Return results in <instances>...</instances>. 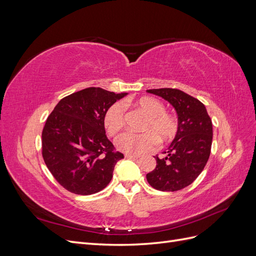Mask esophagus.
<instances>
[{
  "mask_svg": "<svg viewBox=\"0 0 256 256\" xmlns=\"http://www.w3.org/2000/svg\"><path fill=\"white\" fill-rule=\"evenodd\" d=\"M125 157L129 158V159H138V158H140V156H138V154H126Z\"/></svg>",
  "mask_w": 256,
  "mask_h": 256,
  "instance_id": "1",
  "label": "esophagus"
}]
</instances>
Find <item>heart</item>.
<instances>
[{
	"label": "heart",
	"mask_w": 256,
	"mask_h": 256,
	"mask_svg": "<svg viewBox=\"0 0 256 256\" xmlns=\"http://www.w3.org/2000/svg\"><path fill=\"white\" fill-rule=\"evenodd\" d=\"M136 106L142 110L147 118L142 130L145 132H125L115 141L116 148L129 154H141L152 150L157 145L168 144L175 138L178 125L173 116L164 112V106L159 100L152 97H142L136 102ZM124 108L120 104H114L106 110L104 125L108 134H118L124 126Z\"/></svg>",
	"instance_id": "heart-1"
}]
</instances>
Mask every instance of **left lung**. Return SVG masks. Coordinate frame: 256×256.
Segmentation results:
<instances>
[{"label": "left lung", "instance_id": "1", "mask_svg": "<svg viewBox=\"0 0 256 256\" xmlns=\"http://www.w3.org/2000/svg\"><path fill=\"white\" fill-rule=\"evenodd\" d=\"M171 104L177 114L178 130L164 156H154L157 166L146 174L152 188L178 191L196 180L204 170L212 142V122L205 106L196 98L176 88L147 90Z\"/></svg>", "mask_w": 256, "mask_h": 256}]
</instances>
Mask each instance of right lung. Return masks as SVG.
Returning <instances> with one entry per match:
<instances>
[{
    "label": "right lung",
    "instance_id": "right-lung-1",
    "mask_svg": "<svg viewBox=\"0 0 256 256\" xmlns=\"http://www.w3.org/2000/svg\"><path fill=\"white\" fill-rule=\"evenodd\" d=\"M126 95L128 92L88 88L60 100L49 115L42 134V157L66 190L90 196L111 182L116 162L124 154L113 150L104 118L106 110Z\"/></svg>",
    "mask_w": 256,
    "mask_h": 256
}]
</instances>
